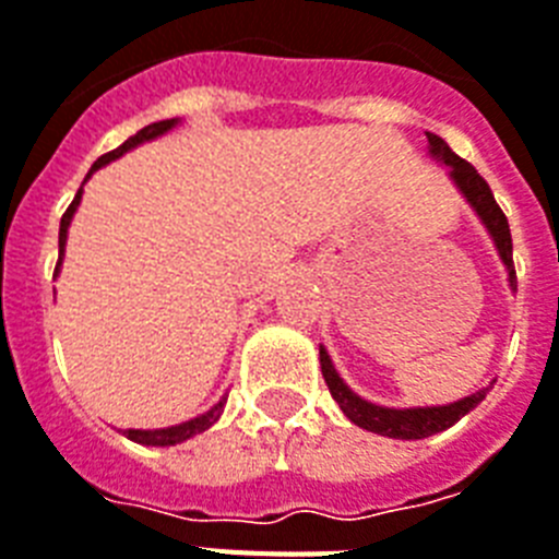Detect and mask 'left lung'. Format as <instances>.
<instances>
[{
  "instance_id": "1",
  "label": "left lung",
  "mask_w": 559,
  "mask_h": 559,
  "mask_svg": "<svg viewBox=\"0 0 559 559\" xmlns=\"http://www.w3.org/2000/svg\"><path fill=\"white\" fill-rule=\"evenodd\" d=\"M428 143H430V154H433L437 160L451 166V177L456 180V186H460V192L468 198L471 206L476 209V215L483 217V224L488 226L493 243H497V249H500V258L508 266L511 287H516L514 255H511V252H514V247H511V229H508L506 212L500 209V203L493 201L491 186L485 183V177L479 175L468 160H462L460 154L453 152V148L439 138V134H430L428 131ZM319 356H321V373H324L326 388H330L333 399L344 411V416H347L353 425H358V428L373 430V433H382V437H390V439L433 437V433H439V430L456 425V421H460L468 411H474V407L485 399V393H488V388H485L479 390V393H474V396H465L462 402H453V405L393 411V407L370 405V402H365L361 396H356V393H353L342 379H338V373H335L333 361H330L324 347H321Z\"/></svg>"
}]
</instances>
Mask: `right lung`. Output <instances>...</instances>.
I'll use <instances>...</instances> for the list:
<instances>
[{"label":"right lung","instance_id":"1","mask_svg":"<svg viewBox=\"0 0 559 559\" xmlns=\"http://www.w3.org/2000/svg\"><path fill=\"white\" fill-rule=\"evenodd\" d=\"M177 120H160V122H152V126H146V129H140L134 138H129L122 146H117L115 152L103 154L94 166H91V171H97L99 166H106V163L117 160L120 154H126L129 148H134L138 143H143V140H152L157 138V134H163V131H169L171 126H175ZM88 171V175H91ZM80 198H83V189L76 192V198L71 201V206L66 209V215H62V221H59V261H62V247H66V235H68V224H71V217H74V209L80 206ZM59 261H57V270H59ZM221 411H224V402H217L215 407L209 413H203V416H198V419H189L183 421V425H175V428H160V430H126V437L131 439V442H140V444H177L183 442V439L194 437V433H201V430L212 428L217 421V416H221Z\"/></svg>","mask_w":559,"mask_h":559}]
</instances>
